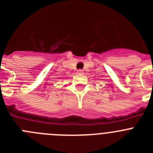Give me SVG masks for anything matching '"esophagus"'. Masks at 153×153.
Listing matches in <instances>:
<instances>
[{
	"label": "esophagus",
	"mask_w": 153,
	"mask_h": 153,
	"mask_svg": "<svg viewBox=\"0 0 153 153\" xmlns=\"http://www.w3.org/2000/svg\"><path fill=\"white\" fill-rule=\"evenodd\" d=\"M83 72V70H77V73L78 74H82V73Z\"/></svg>",
	"instance_id": "1"
}]
</instances>
